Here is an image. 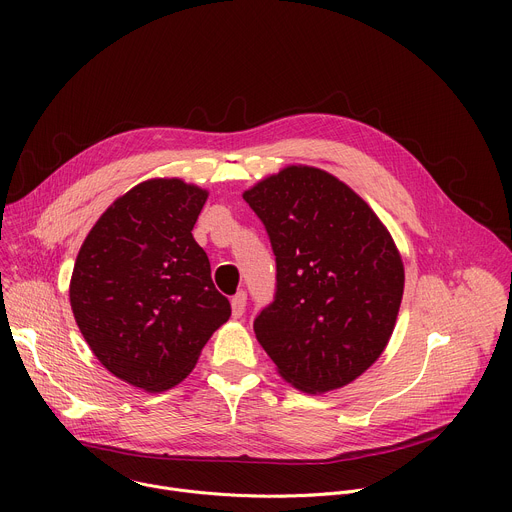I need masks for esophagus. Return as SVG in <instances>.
I'll list each match as a JSON object with an SVG mask.
<instances>
[{
	"label": "esophagus",
	"instance_id": "1",
	"mask_svg": "<svg viewBox=\"0 0 512 512\" xmlns=\"http://www.w3.org/2000/svg\"><path fill=\"white\" fill-rule=\"evenodd\" d=\"M231 304H233V316H235V318H241V316L245 314V306H247V294H245L243 289L237 291V294H235L233 300H231Z\"/></svg>",
	"mask_w": 512,
	"mask_h": 512
}]
</instances>
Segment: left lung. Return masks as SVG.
Here are the masks:
<instances>
[{
	"mask_svg": "<svg viewBox=\"0 0 512 512\" xmlns=\"http://www.w3.org/2000/svg\"><path fill=\"white\" fill-rule=\"evenodd\" d=\"M275 255V294L253 320L279 375L306 393L348 385L385 350L403 296L399 251L358 194L289 166L243 194Z\"/></svg>",
	"mask_w": 512,
	"mask_h": 512,
	"instance_id": "8db88e82",
	"label": "left lung"
}]
</instances>
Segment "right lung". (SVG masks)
I'll list each match as a JSON object with an SVG mask.
<instances>
[{"instance_id":"obj_1","label":"right lung","mask_w":512,"mask_h":512,"mask_svg":"<svg viewBox=\"0 0 512 512\" xmlns=\"http://www.w3.org/2000/svg\"><path fill=\"white\" fill-rule=\"evenodd\" d=\"M206 190L150 180L115 200L70 281L75 320L103 367L150 393L178 385L231 316L192 229Z\"/></svg>"}]
</instances>
